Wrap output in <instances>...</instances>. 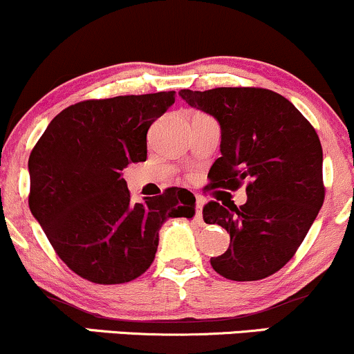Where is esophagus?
Returning <instances> with one entry per match:
<instances>
[{"mask_svg":"<svg viewBox=\"0 0 354 354\" xmlns=\"http://www.w3.org/2000/svg\"><path fill=\"white\" fill-rule=\"evenodd\" d=\"M194 219H196V223L203 221V200H200V198L196 201V214H194Z\"/></svg>","mask_w":354,"mask_h":354,"instance_id":"34e87169","label":"esophagus"}]
</instances>
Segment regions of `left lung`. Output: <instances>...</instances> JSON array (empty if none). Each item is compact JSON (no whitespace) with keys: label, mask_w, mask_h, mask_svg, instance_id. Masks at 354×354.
Listing matches in <instances>:
<instances>
[{"label":"left lung","mask_w":354,"mask_h":354,"mask_svg":"<svg viewBox=\"0 0 354 354\" xmlns=\"http://www.w3.org/2000/svg\"><path fill=\"white\" fill-rule=\"evenodd\" d=\"M180 96L221 128L211 185L233 191L248 181L239 208L216 201L203 208L205 223L230 233V248L211 266L233 281L268 278L293 258L323 206L319 138L291 101L270 89H181Z\"/></svg>","instance_id":"1"}]
</instances>
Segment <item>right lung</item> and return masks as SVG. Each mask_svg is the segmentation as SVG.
Instances as JSON below:
<instances>
[{
	"mask_svg": "<svg viewBox=\"0 0 354 354\" xmlns=\"http://www.w3.org/2000/svg\"><path fill=\"white\" fill-rule=\"evenodd\" d=\"M174 103V91L71 104L56 115L30 154V209L71 271L120 284L151 266L168 218H193L185 188L133 205L121 171L146 161V135Z\"/></svg>",
	"mask_w": 354,
	"mask_h": 354,
	"instance_id": "1",
	"label": "right lung"
}]
</instances>
